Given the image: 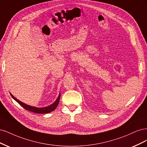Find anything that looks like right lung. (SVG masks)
Returning <instances> with one entry per match:
<instances>
[{
    "label": "right lung",
    "instance_id": "right-lung-1",
    "mask_svg": "<svg viewBox=\"0 0 147 147\" xmlns=\"http://www.w3.org/2000/svg\"><path fill=\"white\" fill-rule=\"evenodd\" d=\"M11 94V97L15 99L16 101H17L20 105L25 109L34 112V113H49L52 111H53L55 109V108L57 107L59 103V101H60V94H59V96H58L57 99H56V101L53 103L51 105L48 106V107H33L29 105H27L26 104H24L21 101H20V100H18V99H16L15 96H14L13 94Z\"/></svg>",
    "mask_w": 147,
    "mask_h": 147
}]
</instances>
